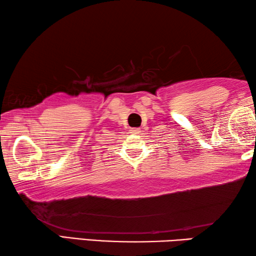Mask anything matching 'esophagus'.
Instances as JSON below:
<instances>
[{
	"mask_svg": "<svg viewBox=\"0 0 256 256\" xmlns=\"http://www.w3.org/2000/svg\"><path fill=\"white\" fill-rule=\"evenodd\" d=\"M140 131H141V128H133L130 130V133H132V134H138V133H140Z\"/></svg>",
	"mask_w": 256,
	"mask_h": 256,
	"instance_id": "esophagus-1",
	"label": "esophagus"
}]
</instances>
